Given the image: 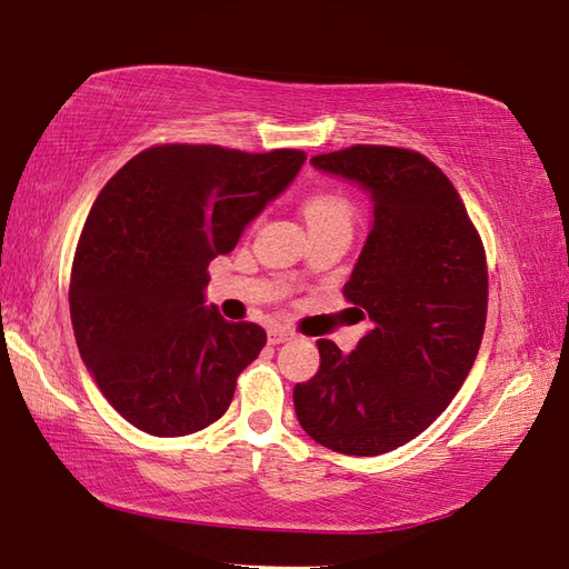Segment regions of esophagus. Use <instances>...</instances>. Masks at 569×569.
I'll return each mask as SVG.
<instances>
[{"instance_id": "esophagus-1", "label": "esophagus", "mask_w": 569, "mask_h": 569, "mask_svg": "<svg viewBox=\"0 0 569 569\" xmlns=\"http://www.w3.org/2000/svg\"><path fill=\"white\" fill-rule=\"evenodd\" d=\"M289 339H295V331L292 329L272 327L270 331H267V341H270V345H282V341H289Z\"/></svg>"}]
</instances>
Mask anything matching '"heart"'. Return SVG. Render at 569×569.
<instances>
[{
  "mask_svg": "<svg viewBox=\"0 0 569 569\" xmlns=\"http://www.w3.org/2000/svg\"><path fill=\"white\" fill-rule=\"evenodd\" d=\"M353 208L351 202L341 196V192L321 190L315 192L312 198L305 202V218L307 222H345L351 224Z\"/></svg>",
  "mask_w": 569,
  "mask_h": 569,
  "instance_id": "obj_1",
  "label": "heart"
}]
</instances>
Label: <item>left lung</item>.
<instances>
[{
  "label": "left lung",
  "mask_w": 569,
  "mask_h": 569,
  "mask_svg": "<svg viewBox=\"0 0 569 569\" xmlns=\"http://www.w3.org/2000/svg\"><path fill=\"white\" fill-rule=\"evenodd\" d=\"M351 180L373 216L345 295L371 329L341 353L319 339V371L295 386L299 426L345 456H381L426 431L463 386L488 312L486 250L451 180L426 156L351 146L315 156Z\"/></svg>",
  "instance_id": "left-lung-1"
}]
</instances>
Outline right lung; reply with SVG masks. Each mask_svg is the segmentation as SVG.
Instances as JSON below:
<instances>
[{
	"label": "right lung",
	"mask_w": 569,
	"mask_h": 569,
	"mask_svg": "<svg viewBox=\"0 0 569 569\" xmlns=\"http://www.w3.org/2000/svg\"><path fill=\"white\" fill-rule=\"evenodd\" d=\"M302 151L156 146L103 186L71 267V325L113 409L170 438L216 423L267 335L206 305L208 264L292 183Z\"/></svg>",
	"instance_id": "1"
}]
</instances>
